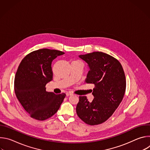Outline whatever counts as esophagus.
<instances>
[{
	"label": "esophagus",
	"instance_id": "34e87169",
	"mask_svg": "<svg viewBox=\"0 0 150 150\" xmlns=\"http://www.w3.org/2000/svg\"><path fill=\"white\" fill-rule=\"evenodd\" d=\"M66 94H67V96H69L72 95V93H69V92H67V93H66Z\"/></svg>",
	"mask_w": 150,
	"mask_h": 150
}]
</instances>
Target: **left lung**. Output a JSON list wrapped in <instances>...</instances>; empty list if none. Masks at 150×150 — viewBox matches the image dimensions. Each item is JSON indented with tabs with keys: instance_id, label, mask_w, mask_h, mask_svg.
Masks as SVG:
<instances>
[{
	"instance_id": "8db88e82",
	"label": "left lung",
	"mask_w": 150,
	"mask_h": 150,
	"mask_svg": "<svg viewBox=\"0 0 150 150\" xmlns=\"http://www.w3.org/2000/svg\"><path fill=\"white\" fill-rule=\"evenodd\" d=\"M79 57L89 67L85 82L94 85V98L89 102L86 96H79L76 113L85 123L99 125L113 115L123 100L126 90L124 71L116 59L101 52Z\"/></svg>"
}]
</instances>
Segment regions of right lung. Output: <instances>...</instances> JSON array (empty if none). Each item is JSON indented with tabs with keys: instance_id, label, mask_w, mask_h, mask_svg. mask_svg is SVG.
Returning a JSON list of instances; mask_svg holds the SVG:
<instances>
[{
	"instance_id": "1",
	"label": "right lung",
	"mask_w": 150,
	"mask_h": 150,
	"mask_svg": "<svg viewBox=\"0 0 150 150\" xmlns=\"http://www.w3.org/2000/svg\"><path fill=\"white\" fill-rule=\"evenodd\" d=\"M64 52L48 49L27 54L21 62L14 80L16 96L30 116L45 120L60 108L66 94L46 91V85L53 79L52 62Z\"/></svg>"
}]
</instances>
